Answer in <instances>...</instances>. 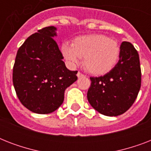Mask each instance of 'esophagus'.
<instances>
[{
  "instance_id": "obj_1",
  "label": "esophagus",
  "mask_w": 151,
  "mask_h": 151,
  "mask_svg": "<svg viewBox=\"0 0 151 151\" xmlns=\"http://www.w3.org/2000/svg\"><path fill=\"white\" fill-rule=\"evenodd\" d=\"M77 76H78V78H83V77H85V75L82 74L81 73H80V72H78V73H77Z\"/></svg>"
}]
</instances>
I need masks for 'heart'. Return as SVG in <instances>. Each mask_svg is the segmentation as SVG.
<instances>
[{"label":"heart","instance_id":"b5f03b06","mask_svg":"<svg viewBox=\"0 0 151 151\" xmlns=\"http://www.w3.org/2000/svg\"><path fill=\"white\" fill-rule=\"evenodd\" d=\"M62 55L70 66H76L84 57V66L95 75H104L114 69L120 56L115 41L103 34H90L76 37L73 45L62 44Z\"/></svg>","mask_w":151,"mask_h":151}]
</instances>
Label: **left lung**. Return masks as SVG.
Segmentation results:
<instances>
[{
    "label": "left lung",
    "instance_id": "8db88e82",
    "mask_svg": "<svg viewBox=\"0 0 151 151\" xmlns=\"http://www.w3.org/2000/svg\"><path fill=\"white\" fill-rule=\"evenodd\" d=\"M87 98L90 105L106 116H118L131 107L141 86L139 57L134 46L122 42L119 60L112 70L99 78H90Z\"/></svg>",
    "mask_w": 151,
    "mask_h": 151
}]
</instances>
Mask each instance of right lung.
<instances>
[{
	"label": "right lung",
	"instance_id": "right-lung-1",
	"mask_svg": "<svg viewBox=\"0 0 151 151\" xmlns=\"http://www.w3.org/2000/svg\"><path fill=\"white\" fill-rule=\"evenodd\" d=\"M57 28L48 27L32 34L19 48L12 81L21 103L39 114L54 112L64 100L65 90L78 80V71L66 68L54 37Z\"/></svg>",
	"mask_w": 151,
	"mask_h": 151
}]
</instances>
